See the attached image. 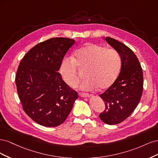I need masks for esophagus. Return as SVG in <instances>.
I'll list each match as a JSON object with an SVG mask.
<instances>
[{"label":"esophagus","mask_w":158,"mask_h":158,"mask_svg":"<svg viewBox=\"0 0 158 158\" xmlns=\"http://www.w3.org/2000/svg\"><path fill=\"white\" fill-rule=\"evenodd\" d=\"M78 95H79V96H80V97H82V98L89 97V95L88 94H85V93H81V92H79Z\"/></svg>","instance_id":"34e87169"}]
</instances>
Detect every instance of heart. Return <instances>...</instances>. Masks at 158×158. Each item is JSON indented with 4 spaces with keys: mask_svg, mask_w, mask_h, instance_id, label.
Masks as SVG:
<instances>
[{
    "mask_svg": "<svg viewBox=\"0 0 158 158\" xmlns=\"http://www.w3.org/2000/svg\"><path fill=\"white\" fill-rule=\"evenodd\" d=\"M76 66L86 68V77L79 85L82 90L90 91L109 88L114 82L121 67V57L114 49L97 44H88L76 51L72 58L62 62L60 73L64 82L71 87L78 84Z\"/></svg>",
    "mask_w": 158,
    "mask_h": 158,
    "instance_id": "b5f03b06",
    "label": "heart"
}]
</instances>
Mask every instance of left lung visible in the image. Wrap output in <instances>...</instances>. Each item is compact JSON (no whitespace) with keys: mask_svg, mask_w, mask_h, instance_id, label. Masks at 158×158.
<instances>
[{"mask_svg":"<svg viewBox=\"0 0 158 158\" xmlns=\"http://www.w3.org/2000/svg\"><path fill=\"white\" fill-rule=\"evenodd\" d=\"M105 40L118 52L121 59L117 78L99 95L106 106L99 118L112 125L125 121L139 103L143 91V73L139 60L129 47L111 37H106Z\"/></svg>","mask_w":158,"mask_h":158,"instance_id":"1","label":"left lung"}]
</instances>
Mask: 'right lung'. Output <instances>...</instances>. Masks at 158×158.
Here are the masks:
<instances>
[{"instance_id":"obj_1","label":"right lung","mask_w":158,"mask_h":158,"mask_svg":"<svg viewBox=\"0 0 158 158\" xmlns=\"http://www.w3.org/2000/svg\"><path fill=\"white\" fill-rule=\"evenodd\" d=\"M74 44L70 38H51L31 48L18 66L15 81L19 98L23 111L39 125H61L78 98L58 72Z\"/></svg>"}]
</instances>
